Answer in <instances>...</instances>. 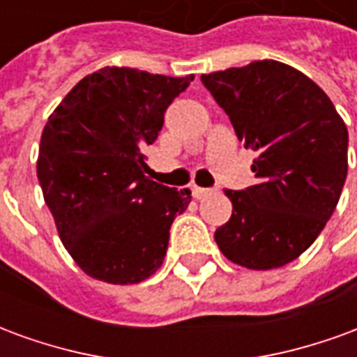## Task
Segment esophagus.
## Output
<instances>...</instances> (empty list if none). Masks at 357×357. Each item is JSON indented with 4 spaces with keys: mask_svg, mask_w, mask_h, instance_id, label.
Returning <instances> with one entry per match:
<instances>
[{
    "mask_svg": "<svg viewBox=\"0 0 357 357\" xmlns=\"http://www.w3.org/2000/svg\"><path fill=\"white\" fill-rule=\"evenodd\" d=\"M191 191H193L195 199H204V197H208V195L212 193V189H204V187H197V185H195Z\"/></svg>",
    "mask_w": 357,
    "mask_h": 357,
    "instance_id": "1",
    "label": "esophagus"
}]
</instances>
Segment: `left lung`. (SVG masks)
<instances>
[{
	"label": "left lung",
	"instance_id": "1",
	"mask_svg": "<svg viewBox=\"0 0 357 357\" xmlns=\"http://www.w3.org/2000/svg\"><path fill=\"white\" fill-rule=\"evenodd\" d=\"M245 147L256 185L225 189L229 222L214 233L225 258L248 269L296 260L337 208L348 174V130L307 76L277 61L202 74Z\"/></svg>",
	"mask_w": 357,
	"mask_h": 357
}]
</instances>
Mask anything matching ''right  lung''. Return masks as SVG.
<instances>
[{
	"mask_svg": "<svg viewBox=\"0 0 357 357\" xmlns=\"http://www.w3.org/2000/svg\"><path fill=\"white\" fill-rule=\"evenodd\" d=\"M193 78L107 66L78 82L43 128V199L89 277L133 284L160 268L191 191L149 179L141 149L155 143L164 112Z\"/></svg>",
	"mask_w": 357,
	"mask_h": 357,
	"instance_id": "obj_1",
	"label": "right lung"
}]
</instances>
